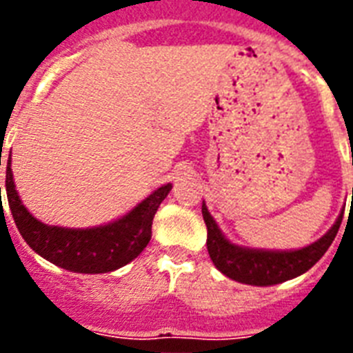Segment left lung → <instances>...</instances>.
<instances>
[{
	"instance_id": "1",
	"label": "left lung",
	"mask_w": 353,
	"mask_h": 353,
	"mask_svg": "<svg viewBox=\"0 0 353 353\" xmlns=\"http://www.w3.org/2000/svg\"><path fill=\"white\" fill-rule=\"evenodd\" d=\"M201 214L207 225V249L216 269L240 284L260 285V288L282 284L285 280L301 276L307 269H312L324 256V252L328 251L343 221V212H341L334 225L330 227V231L313 243L301 249L279 251V249H254V247L232 243L210 216L205 201L201 205Z\"/></svg>"
}]
</instances>
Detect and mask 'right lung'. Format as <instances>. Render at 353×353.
<instances>
[{"label": "right lung", "mask_w": 353, "mask_h": 353, "mask_svg": "<svg viewBox=\"0 0 353 353\" xmlns=\"http://www.w3.org/2000/svg\"><path fill=\"white\" fill-rule=\"evenodd\" d=\"M5 188L14 223L32 251L65 271L99 274L110 273L126 265L148 245L152 238V221L161 201L172 190V183H166L154 190L148 198H144L141 203L117 220L88 229L47 225L43 221L36 220L16 190L10 155L7 159Z\"/></svg>", "instance_id": "add662e5"}]
</instances>
